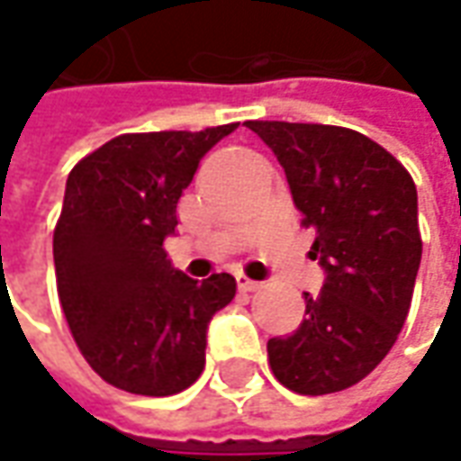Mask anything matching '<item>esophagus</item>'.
Listing matches in <instances>:
<instances>
[{
	"label": "esophagus",
	"mask_w": 461,
	"mask_h": 461,
	"mask_svg": "<svg viewBox=\"0 0 461 461\" xmlns=\"http://www.w3.org/2000/svg\"><path fill=\"white\" fill-rule=\"evenodd\" d=\"M237 285H240V291H258L260 288V283L258 280H252V278H247V276H237Z\"/></svg>",
	"instance_id": "1"
}]
</instances>
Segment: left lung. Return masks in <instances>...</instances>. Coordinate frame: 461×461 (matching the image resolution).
Wrapping results in <instances>:
<instances>
[{
    "label": "left lung",
    "instance_id": "left-lung-1",
    "mask_svg": "<svg viewBox=\"0 0 461 461\" xmlns=\"http://www.w3.org/2000/svg\"><path fill=\"white\" fill-rule=\"evenodd\" d=\"M276 152L303 227L316 231L321 294L291 337L267 341L273 375L301 395L349 388L395 344L420 265L416 183L370 137L331 124L245 122Z\"/></svg>",
    "mask_w": 461,
    "mask_h": 461
}]
</instances>
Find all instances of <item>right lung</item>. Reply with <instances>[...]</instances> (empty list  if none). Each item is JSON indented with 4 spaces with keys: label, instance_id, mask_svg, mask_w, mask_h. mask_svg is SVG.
Returning <instances> with one entry per match:
<instances>
[{
    "label": "right lung",
    "instance_id": "right-lung-1",
    "mask_svg": "<svg viewBox=\"0 0 461 461\" xmlns=\"http://www.w3.org/2000/svg\"><path fill=\"white\" fill-rule=\"evenodd\" d=\"M237 124L120 135L66 181L53 234L58 298L81 355L114 388L160 398L203 373L209 321L237 280L188 278L163 242L176 234L178 199L201 158Z\"/></svg>",
    "mask_w": 461,
    "mask_h": 461
}]
</instances>
